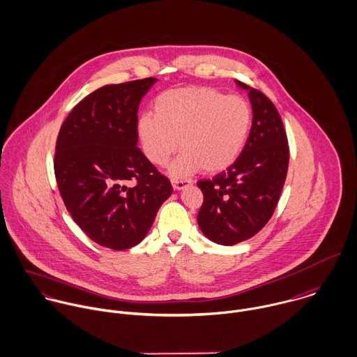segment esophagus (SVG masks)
I'll return each mask as SVG.
<instances>
[{"label":"esophagus","instance_id":"1","mask_svg":"<svg viewBox=\"0 0 357 357\" xmlns=\"http://www.w3.org/2000/svg\"><path fill=\"white\" fill-rule=\"evenodd\" d=\"M192 181L191 180H173L172 181V185L174 190L180 191V190H184L187 185H191Z\"/></svg>","mask_w":357,"mask_h":357}]
</instances>
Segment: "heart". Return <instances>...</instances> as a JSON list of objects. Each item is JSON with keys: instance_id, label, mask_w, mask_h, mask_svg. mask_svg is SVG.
<instances>
[{"instance_id": "obj_1", "label": "heart", "mask_w": 357, "mask_h": 357, "mask_svg": "<svg viewBox=\"0 0 357 357\" xmlns=\"http://www.w3.org/2000/svg\"><path fill=\"white\" fill-rule=\"evenodd\" d=\"M153 115L138 119V139L156 166L167 165L178 146L184 149L169 169L173 177L229 169L248 142L253 118L245 98L212 87L166 90L156 97Z\"/></svg>"}]
</instances>
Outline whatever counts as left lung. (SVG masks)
Masks as SVG:
<instances>
[{
  "label": "left lung",
  "instance_id": "8db88e82",
  "mask_svg": "<svg viewBox=\"0 0 357 357\" xmlns=\"http://www.w3.org/2000/svg\"><path fill=\"white\" fill-rule=\"evenodd\" d=\"M252 105V128L237 160L212 180L198 181L204 204L198 226L219 245H236L257 234L278 204L288 172L289 148L281 116L260 91L237 82Z\"/></svg>",
  "mask_w": 357,
  "mask_h": 357
}]
</instances>
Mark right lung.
Returning a JSON list of instances; mask_svg holds the SVG:
<instances>
[{
    "instance_id": "add662e5",
    "label": "right lung",
    "mask_w": 357,
    "mask_h": 357,
    "mask_svg": "<svg viewBox=\"0 0 357 357\" xmlns=\"http://www.w3.org/2000/svg\"><path fill=\"white\" fill-rule=\"evenodd\" d=\"M156 82L96 90L72 109L56 139L54 170L68 212L94 242L115 250L146 237L173 191L137 146L138 105Z\"/></svg>"
}]
</instances>
